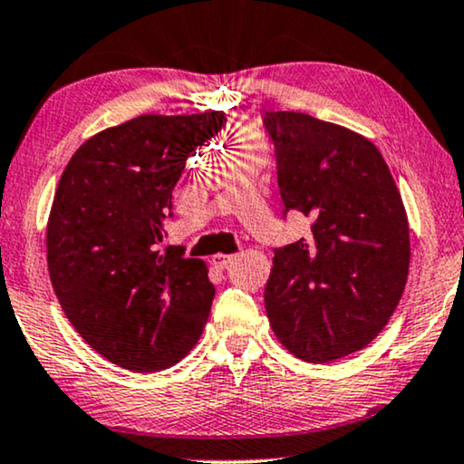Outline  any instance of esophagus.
Returning <instances> with one entry per match:
<instances>
[{
	"mask_svg": "<svg viewBox=\"0 0 464 464\" xmlns=\"http://www.w3.org/2000/svg\"><path fill=\"white\" fill-rule=\"evenodd\" d=\"M233 258H236L233 255H220V252H218V255L212 256V265H214V267H218V269H225L227 265L233 261Z\"/></svg>",
	"mask_w": 464,
	"mask_h": 464,
	"instance_id": "obj_1",
	"label": "esophagus"
}]
</instances>
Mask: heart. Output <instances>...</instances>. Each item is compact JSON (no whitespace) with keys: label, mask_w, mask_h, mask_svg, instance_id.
<instances>
[{"label":"heart","mask_w":464,"mask_h":464,"mask_svg":"<svg viewBox=\"0 0 464 464\" xmlns=\"http://www.w3.org/2000/svg\"><path fill=\"white\" fill-rule=\"evenodd\" d=\"M233 146L248 148V146H263V135L255 125H239L233 133Z\"/></svg>","instance_id":"1"}]
</instances>
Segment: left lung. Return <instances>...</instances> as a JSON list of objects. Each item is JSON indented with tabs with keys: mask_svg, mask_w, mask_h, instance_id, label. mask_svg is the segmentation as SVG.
I'll list each match as a JSON object with an SVG mask.
<instances>
[{
	"mask_svg": "<svg viewBox=\"0 0 464 464\" xmlns=\"http://www.w3.org/2000/svg\"><path fill=\"white\" fill-rule=\"evenodd\" d=\"M284 208L312 233L276 250L265 310L284 348L307 362L354 354L397 310L410 271V222L384 157L365 135L304 112H265Z\"/></svg>",
	"mask_w": 464,
	"mask_h": 464,
	"instance_id": "8db88e82",
	"label": "left lung"
}]
</instances>
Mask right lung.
Wrapping results in <instances>:
<instances>
[{"instance_id":"add662e5","label":"right lung","mask_w":464,"mask_h":464,"mask_svg":"<svg viewBox=\"0 0 464 464\" xmlns=\"http://www.w3.org/2000/svg\"><path fill=\"white\" fill-rule=\"evenodd\" d=\"M225 121L141 114L86 140L59 180L46 227L54 295L80 337L129 372L176 365L208 323V265L159 244L188 154Z\"/></svg>"}]
</instances>
